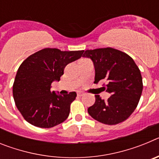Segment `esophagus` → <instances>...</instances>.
<instances>
[{
	"label": "esophagus",
	"mask_w": 159,
	"mask_h": 159,
	"mask_svg": "<svg viewBox=\"0 0 159 159\" xmlns=\"http://www.w3.org/2000/svg\"><path fill=\"white\" fill-rule=\"evenodd\" d=\"M84 95V92H77V95H78V96H83Z\"/></svg>",
	"instance_id": "34e87169"
}]
</instances>
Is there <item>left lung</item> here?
<instances>
[{"instance_id": "left-lung-1", "label": "left lung", "mask_w": 159, "mask_h": 159, "mask_svg": "<svg viewBox=\"0 0 159 159\" xmlns=\"http://www.w3.org/2000/svg\"><path fill=\"white\" fill-rule=\"evenodd\" d=\"M83 57L93 62L94 83L107 81L102 88L111 95L106 101L99 95H95V102L88 109V114L104 124L116 125L125 121L137 107L143 92L141 72L134 60L112 48L86 50Z\"/></svg>"}]
</instances>
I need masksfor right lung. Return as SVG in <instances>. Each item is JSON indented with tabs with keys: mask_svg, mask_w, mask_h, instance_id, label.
Instances as JSON below:
<instances>
[{
	"mask_svg": "<svg viewBox=\"0 0 159 159\" xmlns=\"http://www.w3.org/2000/svg\"><path fill=\"white\" fill-rule=\"evenodd\" d=\"M82 51L43 48L31 55L20 64L12 86L16 106L24 119L40 128H50L65 121L76 93L61 95L51 91L69 63L82 57Z\"/></svg>",
	"mask_w": 159,
	"mask_h": 159,
	"instance_id": "1",
	"label": "right lung"
}]
</instances>
